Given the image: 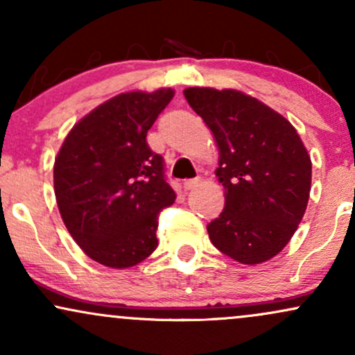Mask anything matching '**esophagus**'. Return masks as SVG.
<instances>
[{"label":"esophagus","mask_w":355,"mask_h":355,"mask_svg":"<svg viewBox=\"0 0 355 355\" xmlns=\"http://www.w3.org/2000/svg\"><path fill=\"white\" fill-rule=\"evenodd\" d=\"M198 183H200V178H190V180H185V182H183V190L189 191L191 189H195Z\"/></svg>","instance_id":"1"}]
</instances>
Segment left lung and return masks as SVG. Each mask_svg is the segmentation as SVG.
I'll list each match as a JSON object with an SVG mask.
<instances>
[{"instance_id": "1", "label": "left lung", "mask_w": 355, "mask_h": 355, "mask_svg": "<svg viewBox=\"0 0 355 355\" xmlns=\"http://www.w3.org/2000/svg\"><path fill=\"white\" fill-rule=\"evenodd\" d=\"M218 146L225 209L207 225L222 254L255 266L272 259L295 234L311 193L312 162L288 120L237 89L187 88Z\"/></svg>"}]
</instances>
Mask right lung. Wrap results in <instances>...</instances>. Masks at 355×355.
I'll return each mask as SVG.
<instances>
[{
	"instance_id": "add662e5",
	"label": "right lung",
	"mask_w": 355,
	"mask_h": 355,
	"mask_svg": "<svg viewBox=\"0 0 355 355\" xmlns=\"http://www.w3.org/2000/svg\"><path fill=\"white\" fill-rule=\"evenodd\" d=\"M172 98V88L113 96L73 126L55 158L61 218L101 266L133 267L158 245V214L177 195L146 133Z\"/></svg>"
}]
</instances>
